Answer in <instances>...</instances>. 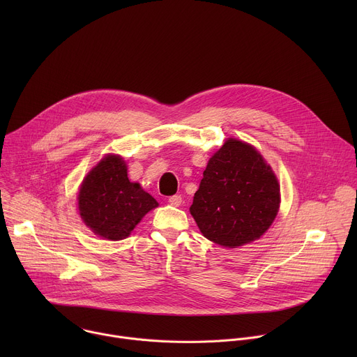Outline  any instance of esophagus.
Returning <instances> with one entry per match:
<instances>
[{"mask_svg":"<svg viewBox=\"0 0 357 357\" xmlns=\"http://www.w3.org/2000/svg\"><path fill=\"white\" fill-rule=\"evenodd\" d=\"M168 202H169V205H172V206L178 208V206H181V203H182V197H181L179 195H174V196H169Z\"/></svg>","mask_w":357,"mask_h":357,"instance_id":"1","label":"esophagus"}]
</instances>
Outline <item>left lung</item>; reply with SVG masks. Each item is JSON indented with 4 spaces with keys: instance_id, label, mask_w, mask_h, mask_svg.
<instances>
[{
    "instance_id": "obj_1",
    "label": "left lung",
    "mask_w": 357,
    "mask_h": 357,
    "mask_svg": "<svg viewBox=\"0 0 357 357\" xmlns=\"http://www.w3.org/2000/svg\"><path fill=\"white\" fill-rule=\"evenodd\" d=\"M280 208V183L252 145L229 138L203 171L190 215L208 240L229 248L260 238Z\"/></svg>"
}]
</instances>
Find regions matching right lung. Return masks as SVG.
Segmentation results:
<instances>
[{"instance_id": "add662e5", "label": "right lung", "mask_w": 357, "mask_h": 357, "mask_svg": "<svg viewBox=\"0 0 357 357\" xmlns=\"http://www.w3.org/2000/svg\"><path fill=\"white\" fill-rule=\"evenodd\" d=\"M82 220L107 240H123L158 202L139 183L130 182L120 155H106L83 179L77 195Z\"/></svg>"}]
</instances>
